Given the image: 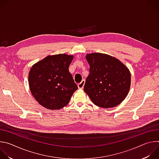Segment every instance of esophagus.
Returning <instances> with one entry per match:
<instances>
[{"label":"esophagus","instance_id":"obj_1","mask_svg":"<svg viewBox=\"0 0 159 159\" xmlns=\"http://www.w3.org/2000/svg\"><path fill=\"white\" fill-rule=\"evenodd\" d=\"M84 84H85V80H82L81 81V82H80V83L78 84L77 86H78L79 89H82L84 88Z\"/></svg>","mask_w":159,"mask_h":159}]
</instances>
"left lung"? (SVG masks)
Segmentation results:
<instances>
[{"label": "left lung", "mask_w": 159, "mask_h": 159, "mask_svg": "<svg viewBox=\"0 0 159 159\" xmlns=\"http://www.w3.org/2000/svg\"><path fill=\"white\" fill-rule=\"evenodd\" d=\"M85 58L90 69L85 93L99 107L109 108L120 104L129 90V69L119 60L107 54L89 53Z\"/></svg>", "instance_id": "left-lung-1"}]
</instances>
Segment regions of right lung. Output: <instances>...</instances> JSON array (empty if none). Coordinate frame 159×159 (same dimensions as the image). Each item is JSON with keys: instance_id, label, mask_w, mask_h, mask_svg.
<instances>
[{"instance_id": "obj_1", "label": "right lung", "mask_w": 159, "mask_h": 159, "mask_svg": "<svg viewBox=\"0 0 159 159\" xmlns=\"http://www.w3.org/2000/svg\"><path fill=\"white\" fill-rule=\"evenodd\" d=\"M74 56L49 55L32 66L28 81L33 96L42 106L60 109L69 102L78 89L69 67Z\"/></svg>"}]
</instances>
